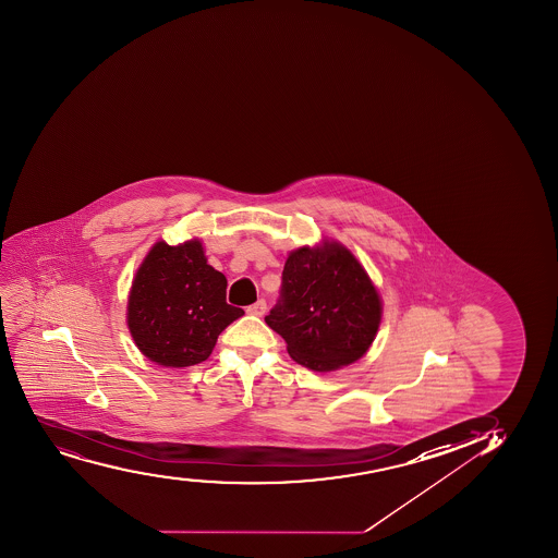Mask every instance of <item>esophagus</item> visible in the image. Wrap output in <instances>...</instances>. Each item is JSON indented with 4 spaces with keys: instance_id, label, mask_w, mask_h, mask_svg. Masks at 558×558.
Returning a JSON list of instances; mask_svg holds the SVG:
<instances>
[{
    "instance_id": "1",
    "label": "esophagus",
    "mask_w": 558,
    "mask_h": 558,
    "mask_svg": "<svg viewBox=\"0 0 558 558\" xmlns=\"http://www.w3.org/2000/svg\"><path fill=\"white\" fill-rule=\"evenodd\" d=\"M267 310V304H265V300H258V302H254L253 305H248L247 313L253 316H262Z\"/></svg>"
}]
</instances>
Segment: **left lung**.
<instances>
[{
	"instance_id": "left-lung-1",
	"label": "left lung",
	"mask_w": 558,
	"mask_h": 558,
	"mask_svg": "<svg viewBox=\"0 0 558 558\" xmlns=\"http://www.w3.org/2000/svg\"><path fill=\"white\" fill-rule=\"evenodd\" d=\"M381 304L359 259L340 243L289 254L280 299L265 316L291 359L335 371L364 356L380 326Z\"/></svg>"
}]
</instances>
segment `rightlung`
I'll list each match as a JSON object with an SVG mask.
<instances>
[{
    "label": "right lung",
    "instance_id": "right-lung-1",
    "mask_svg": "<svg viewBox=\"0 0 558 558\" xmlns=\"http://www.w3.org/2000/svg\"><path fill=\"white\" fill-rule=\"evenodd\" d=\"M227 280L198 240L156 243L134 278L128 324L140 351L156 364L187 367L209 359L218 335L243 310L227 304Z\"/></svg>",
    "mask_w": 558,
    "mask_h": 558
}]
</instances>
